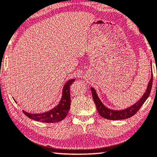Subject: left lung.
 <instances>
[{
	"label": "left lung",
	"instance_id": "1",
	"mask_svg": "<svg viewBox=\"0 0 157 157\" xmlns=\"http://www.w3.org/2000/svg\"><path fill=\"white\" fill-rule=\"evenodd\" d=\"M152 82H153V74H151V80H150L149 84H148V87L147 90L144 93V95L142 96L141 99H140L137 103H136L134 105L130 107L126 108L125 110H114L109 109V108H106L105 105L102 103L100 100L98 98V96L96 93V91L93 87H91V92L92 95H93V98L95 102L96 108L98 113H99L100 116H102L104 118L108 119V120H123V119H126L131 118L133 115L136 113L138 110H139L142 105L146 101L151 93V87H152Z\"/></svg>",
	"mask_w": 157,
	"mask_h": 157
}]
</instances>
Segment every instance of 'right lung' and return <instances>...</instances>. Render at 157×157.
Wrapping results in <instances>:
<instances>
[{"mask_svg": "<svg viewBox=\"0 0 157 157\" xmlns=\"http://www.w3.org/2000/svg\"><path fill=\"white\" fill-rule=\"evenodd\" d=\"M74 81L75 79H72L65 83L62 90V99L59 104L53 109L42 113H29L24 110H23V113L29 118L43 123H56L63 120L67 116L70 108V85Z\"/></svg>", "mask_w": 157, "mask_h": 157, "instance_id": "1", "label": "right lung"}]
</instances>
